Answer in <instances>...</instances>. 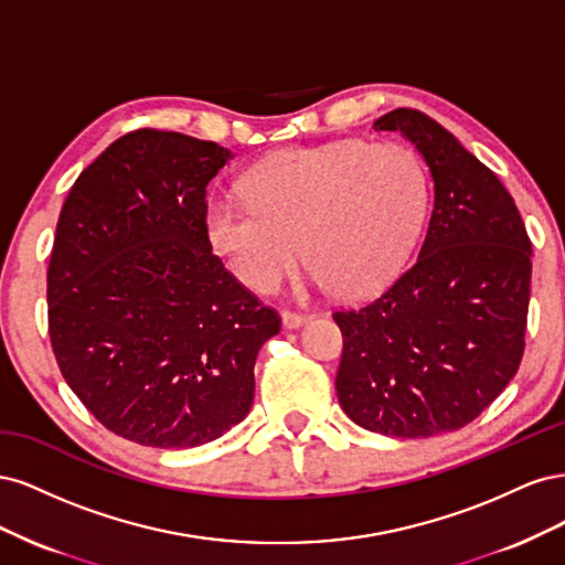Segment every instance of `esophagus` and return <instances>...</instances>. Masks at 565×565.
<instances>
[{
	"label": "esophagus",
	"mask_w": 565,
	"mask_h": 565,
	"mask_svg": "<svg viewBox=\"0 0 565 565\" xmlns=\"http://www.w3.org/2000/svg\"><path fill=\"white\" fill-rule=\"evenodd\" d=\"M311 320V316L306 313H295V311H282V324L287 330H299L301 324H306Z\"/></svg>",
	"instance_id": "34e87169"
}]
</instances>
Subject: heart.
Here are the masks:
<instances>
[{
  "instance_id": "b5f03b06",
  "label": "heart",
  "mask_w": 565,
  "mask_h": 565,
  "mask_svg": "<svg viewBox=\"0 0 565 565\" xmlns=\"http://www.w3.org/2000/svg\"><path fill=\"white\" fill-rule=\"evenodd\" d=\"M249 198L218 195L204 231L228 270L270 295L303 256L322 289L382 292L401 276L429 202L422 160L398 143L341 141L285 150L254 167Z\"/></svg>"
}]
</instances>
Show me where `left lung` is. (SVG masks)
Instances as JSON below:
<instances>
[{
    "label": "left lung",
    "instance_id": "8db88e82",
    "mask_svg": "<svg viewBox=\"0 0 565 565\" xmlns=\"http://www.w3.org/2000/svg\"><path fill=\"white\" fill-rule=\"evenodd\" d=\"M434 181L417 262L382 297L332 313L344 334L337 396L367 431L429 438L473 422L514 380L525 349L533 245L514 198L436 119L398 108Z\"/></svg>",
    "mask_w": 565,
    "mask_h": 565
}]
</instances>
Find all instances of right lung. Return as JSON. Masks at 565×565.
I'll return each instance as SVG.
<instances>
[{
	"label": "right lung",
	"instance_id": "1",
	"mask_svg": "<svg viewBox=\"0 0 565 565\" xmlns=\"http://www.w3.org/2000/svg\"><path fill=\"white\" fill-rule=\"evenodd\" d=\"M214 141L136 129L67 193L46 270L63 380L108 431L195 448L241 424L280 316L237 282L204 231Z\"/></svg>",
	"mask_w": 565,
	"mask_h": 565
}]
</instances>
